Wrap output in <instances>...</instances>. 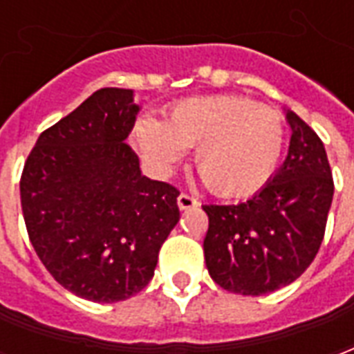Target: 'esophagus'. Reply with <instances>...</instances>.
Masks as SVG:
<instances>
[{"instance_id": "esophagus-1", "label": "esophagus", "mask_w": 354, "mask_h": 354, "mask_svg": "<svg viewBox=\"0 0 354 354\" xmlns=\"http://www.w3.org/2000/svg\"><path fill=\"white\" fill-rule=\"evenodd\" d=\"M195 207H199V201L197 199H193V197L185 195V193H182V195L178 197V208H180V210H189V208Z\"/></svg>"}]
</instances>
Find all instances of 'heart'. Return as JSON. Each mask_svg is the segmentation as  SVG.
<instances>
[{
    "label": "heart",
    "mask_w": 354,
    "mask_h": 354,
    "mask_svg": "<svg viewBox=\"0 0 354 354\" xmlns=\"http://www.w3.org/2000/svg\"><path fill=\"white\" fill-rule=\"evenodd\" d=\"M134 144L169 172L195 147L193 161L220 197H245L271 178L284 147V123L274 109L245 96L214 94L174 104L162 121L140 117Z\"/></svg>",
    "instance_id": "obj_1"
}]
</instances>
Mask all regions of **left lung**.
<instances>
[{
    "label": "left lung",
    "mask_w": 354,
    "mask_h": 354,
    "mask_svg": "<svg viewBox=\"0 0 354 354\" xmlns=\"http://www.w3.org/2000/svg\"><path fill=\"white\" fill-rule=\"evenodd\" d=\"M284 113L292 136L281 169L248 201L203 207L208 273L233 294L261 296L294 282L324 237L334 197L326 149L304 119Z\"/></svg>",
    "instance_id": "obj_1"
}]
</instances>
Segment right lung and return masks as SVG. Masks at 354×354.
<instances>
[{
    "instance_id": "obj_1",
    "label": "right lung",
    "mask_w": 354,
    "mask_h": 354,
    "mask_svg": "<svg viewBox=\"0 0 354 354\" xmlns=\"http://www.w3.org/2000/svg\"><path fill=\"white\" fill-rule=\"evenodd\" d=\"M138 111L132 88L96 91L37 138L20 180L34 250L55 281L88 301L138 294L180 220V192L144 176L124 144Z\"/></svg>"
}]
</instances>
